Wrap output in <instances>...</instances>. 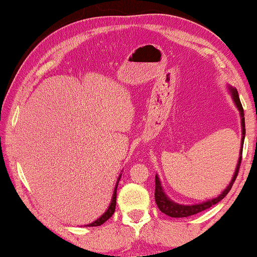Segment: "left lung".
<instances>
[{"mask_svg": "<svg viewBox=\"0 0 257 257\" xmlns=\"http://www.w3.org/2000/svg\"><path fill=\"white\" fill-rule=\"evenodd\" d=\"M230 93L231 97H233V100L235 105H236L238 111H240L241 114V127H242V139H241V150H240V158H238L237 161V166L236 170H235V173L233 175V179L229 182V185L227 186V188L221 193V194L217 196L215 199L208 200V201L202 202V203H198V205H191V206H185V205H179V203L172 201L167 198V195L165 194L163 187H161V182L159 180V177L156 175V192H154V198H156V202L158 208H159L161 212L166 214V215L171 216V217H187L191 215H194V214H198L202 210L208 209L215 203L220 202L224 196L228 194V192L231 189V186H233L235 179L237 177L238 170H240L241 166V160H242V149H243V142H244V136H245V125H244V113H243V107H242V104L240 101V98H238V93L236 89L234 87H230Z\"/></svg>", "mask_w": 257, "mask_h": 257, "instance_id": "left-lung-1", "label": "left lung"}]
</instances>
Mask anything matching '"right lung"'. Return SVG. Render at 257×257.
Masks as SVG:
<instances>
[{"label":"right lung","mask_w":257,"mask_h":257,"mask_svg":"<svg viewBox=\"0 0 257 257\" xmlns=\"http://www.w3.org/2000/svg\"><path fill=\"white\" fill-rule=\"evenodd\" d=\"M121 175H119L118 178V181L117 184H115V187H114V192H113V196H112V200H111V203L110 206H108V208L106 209V212H105L103 215H101L99 219H97L94 222L87 224V227H97V226H100V224H103L105 221H107L110 217L112 216V214L114 213L115 210V200H117V187H118V182H119V179H120Z\"/></svg>","instance_id":"1"}]
</instances>
